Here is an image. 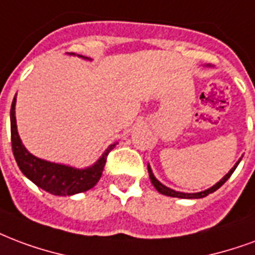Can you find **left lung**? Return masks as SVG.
Returning a JSON list of instances; mask_svg holds the SVG:
<instances>
[{
    "label": "left lung",
    "instance_id": "8db88e82",
    "mask_svg": "<svg viewBox=\"0 0 255 255\" xmlns=\"http://www.w3.org/2000/svg\"><path fill=\"white\" fill-rule=\"evenodd\" d=\"M239 162H241V161L237 162V165L234 166L233 169L228 171L227 174L224 175L223 178L219 181L216 185H214V186H212V188H209V189L204 190V192H199V193H181V192H175V190L170 189V188H167V186L162 185L161 182L156 180L155 177H154V174H152V171H151V169H150V166H148L147 169H148V175H150V180H151L152 185L155 186V189L158 190L159 193H162V195L170 196V197H181V199H201V197H205V196H208L209 193H214L215 190L219 189L220 186L223 185L224 182H226V181H227L228 178L231 177V174H233V173H234V170L237 169V166L239 165Z\"/></svg>",
    "mask_w": 255,
    "mask_h": 255
}]
</instances>
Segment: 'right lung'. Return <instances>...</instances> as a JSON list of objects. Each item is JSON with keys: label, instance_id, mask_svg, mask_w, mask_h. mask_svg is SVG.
Segmentation results:
<instances>
[{"label": "right lung", "instance_id": "add662e5", "mask_svg": "<svg viewBox=\"0 0 255 255\" xmlns=\"http://www.w3.org/2000/svg\"><path fill=\"white\" fill-rule=\"evenodd\" d=\"M14 105H16V97L13 99L12 108H10V140H12L14 159L24 175H27L35 185L51 195L56 196L81 193L85 190H89L99 182L103 174L105 162H107V156L115 147V144L109 146L108 150L104 152V155L97 161V163H94L92 167H88L84 170L39 159L29 154L20 140V136L17 132Z\"/></svg>", "mask_w": 255, "mask_h": 255}]
</instances>
